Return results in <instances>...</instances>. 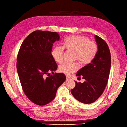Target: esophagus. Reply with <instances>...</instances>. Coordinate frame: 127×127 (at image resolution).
Segmentation results:
<instances>
[{
  "label": "esophagus",
  "instance_id": "34e87169",
  "mask_svg": "<svg viewBox=\"0 0 127 127\" xmlns=\"http://www.w3.org/2000/svg\"><path fill=\"white\" fill-rule=\"evenodd\" d=\"M70 79H71V78L68 77V76H66V80H70Z\"/></svg>",
  "mask_w": 127,
  "mask_h": 127
}]
</instances>
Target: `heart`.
Returning <instances> with one entry per match:
<instances>
[{
    "mask_svg": "<svg viewBox=\"0 0 127 127\" xmlns=\"http://www.w3.org/2000/svg\"><path fill=\"white\" fill-rule=\"evenodd\" d=\"M64 48L74 52V59L77 60L83 65L91 63L96 56L98 47L94 41L83 35H73L66 37L63 42V47H54L52 50L51 55L56 63H61L63 60ZM79 67L78 63H64L59 66V71L67 75L75 72Z\"/></svg>",
    "mask_w": 127,
    "mask_h": 127,
    "instance_id": "1",
    "label": "heart"
}]
</instances>
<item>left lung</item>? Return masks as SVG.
Instances as JSON below:
<instances>
[{"label": "left lung", "mask_w": 127, "mask_h": 127, "mask_svg": "<svg viewBox=\"0 0 127 127\" xmlns=\"http://www.w3.org/2000/svg\"><path fill=\"white\" fill-rule=\"evenodd\" d=\"M95 37L98 44L97 54L91 63L77 72L76 75L83 77V83L75 81L71 90L72 95L79 102L91 104L99 98L108 83L111 67V54L108 44L97 35Z\"/></svg>", "instance_id": "8db88e82"}]
</instances>
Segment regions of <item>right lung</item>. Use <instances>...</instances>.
Instances as JSON below:
<instances>
[{
    "mask_svg": "<svg viewBox=\"0 0 127 127\" xmlns=\"http://www.w3.org/2000/svg\"><path fill=\"white\" fill-rule=\"evenodd\" d=\"M59 39L56 32L36 30L22 42L17 57V69L22 89L28 99L38 105L52 102L58 88L66 79L64 73L53 72L58 65L51 52L53 44Z\"/></svg>",
    "mask_w": 127,
    "mask_h": 127,
    "instance_id": "1",
    "label": "right lung"
}]
</instances>
